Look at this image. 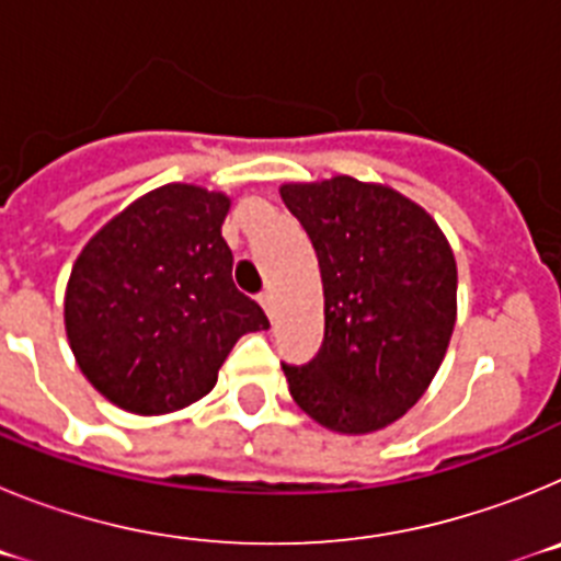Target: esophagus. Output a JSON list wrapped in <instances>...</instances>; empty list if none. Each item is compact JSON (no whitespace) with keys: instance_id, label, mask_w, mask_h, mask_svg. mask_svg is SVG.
Instances as JSON below:
<instances>
[{"instance_id":"34e87169","label":"esophagus","mask_w":561,"mask_h":561,"mask_svg":"<svg viewBox=\"0 0 561 561\" xmlns=\"http://www.w3.org/2000/svg\"><path fill=\"white\" fill-rule=\"evenodd\" d=\"M257 304H261V309L272 317V309H275V295H272V291H261V295H257Z\"/></svg>"}]
</instances>
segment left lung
Segmentation results:
<instances>
[{
    "mask_svg": "<svg viewBox=\"0 0 561 561\" xmlns=\"http://www.w3.org/2000/svg\"><path fill=\"white\" fill-rule=\"evenodd\" d=\"M317 252L325 336L309 365H284L306 415L342 435L385 430L438 374L458 317V266L435 219L379 182L280 185Z\"/></svg>",
    "mask_w": 561,
    "mask_h": 561,
    "instance_id": "obj_1",
    "label": "left lung"
}]
</instances>
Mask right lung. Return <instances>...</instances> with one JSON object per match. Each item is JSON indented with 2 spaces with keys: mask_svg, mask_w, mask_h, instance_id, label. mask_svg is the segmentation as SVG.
Segmentation results:
<instances>
[{
  "mask_svg": "<svg viewBox=\"0 0 561 561\" xmlns=\"http://www.w3.org/2000/svg\"><path fill=\"white\" fill-rule=\"evenodd\" d=\"M230 196L171 182L89 238L69 272L64 325L92 388L137 415L207 396L221 362L264 309L232 284L221 236Z\"/></svg>",
  "mask_w": 561,
  "mask_h": 561,
  "instance_id": "1",
  "label": "right lung"
}]
</instances>
